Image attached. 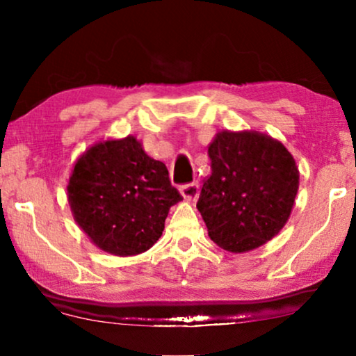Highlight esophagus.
Instances as JSON below:
<instances>
[{"mask_svg":"<svg viewBox=\"0 0 356 356\" xmlns=\"http://www.w3.org/2000/svg\"><path fill=\"white\" fill-rule=\"evenodd\" d=\"M179 191H181L183 197H186V199H196L199 191H201V184H199L197 181H193V183L184 184V186L179 188Z\"/></svg>","mask_w":356,"mask_h":356,"instance_id":"esophagus-1","label":"esophagus"}]
</instances>
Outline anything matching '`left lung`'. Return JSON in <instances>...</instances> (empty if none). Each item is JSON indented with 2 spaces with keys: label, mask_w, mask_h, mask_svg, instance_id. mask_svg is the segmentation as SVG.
<instances>
[{
  "label": "left lung",
  "mask_w": 356,
  "mask_h": 356,
  "mask_svg": "<svg viewBox=\"0 0 356 356\" xmlns=\"http://www.w3.org/2000/svg\"><path fill=\"white\" fill-rule=\"evenodd\" d=\"M209 157L212 175L196 206L211 240L232 252L272 240L289 220L298 191L291 154L269 136L222 131L209 145Z\"/></svg>",
  "instance_id": "8db88e82"
}]
</instances>
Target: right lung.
Wrapping results in <instances>:
<instances>
[{
  "label": "right lung",
  "instance_id": "right-lung-1",
  "mask_svg": "<svg viewBox=\"0 0 356 356\" xmlns=\"http://www.w3.org/2000/svg\"><path fill=\"white\" fill-rule=\"evenodd\" d=\"M74 218L97 246L116 256L147 251L162 236L170 207L183 196L163 162L133 136L95 144L67 183Z\"/></svg>",
  "mask_w": 356,
  "mask_h": 356
}]
</instances>
